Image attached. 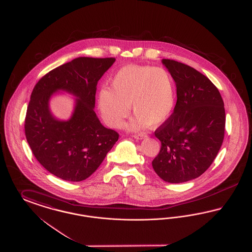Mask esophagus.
I'll list each match as a JSON object with an SVG mask.
<instances>
[{
  "mask_svg": "<svg viewBox=\"0 0 252 252\" xmlns=\"http://www.w3.org/2000/svg\"><path fill=\"white\" fill-rule=\"evenodd\" d=\"M135 139H137V140H143V139H144V138H146V135L145 134H144V133H141V134H136V135H134L133 136Z\"/></svg>",
  "mask_w": 252,
  "mask_h": 252,
  "instance_id": "esophagus-1",
  "label": "esophagus"
}]
</instances>
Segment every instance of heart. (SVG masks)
I'll return each mask as SVG.
<instances>
[{"mask_svg": "<svg viewBox=\"0 0 252 252\" xmlns=\"http://www.w3.org/2000/svg\"><path fill=\"white\" fill-rule=\"evenodd\" d=\"M176 105V83L172 74L161 67L127 65L110 80V90L98 94V107L105 123L113 128L122 126L129 113L135 117L128 129L157 127L170 118Z\"/></svg>", "mask_w": 252, "mask_h": 252, "instance_id": "1", "label": "heart"}]
</instances>
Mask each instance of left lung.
Returning <instances> with one entry per match:
<instances>
[{
	"label": "left lung",
	"instance_id": "left-lung-1",
	"mask_svg": "<svg viewBox=\"0 0 252 252\" xmlns=\"http://www.w3.org/2000/svg\"><path fill=\"white\" fill-rule=\"evenodd\" d=\"M161 62L175 80L177 104L155 131L161 147L152 166L161 180L182 183L201 176L217 156L225 133L224 102L201 72L175 60Z\"/></svg>",
	"mask_w": 252,
	"mask_h": 252
}]
</instances>
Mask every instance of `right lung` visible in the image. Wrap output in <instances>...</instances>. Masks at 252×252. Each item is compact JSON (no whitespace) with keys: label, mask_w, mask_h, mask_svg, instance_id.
Returning <instances> with one entry per match:
<instances>
[{"label":"right lung","mask_w":252,"mask_h":252,"mask_svg":"<svg viewBox=\"0 0 252 252\" xmlns=\"http://www.w3.org/2000/svg\"><path fill=\"white\" fill-rule=\"evenodd\" d=\"M114 62L113 58H77L45 74L32 92L26 140L37 161L61 180L88 179L118 141V133L105 127L94 110L97 83ZM57 92L76 98L68 121L50 111L49 101Z\"/></svg>","instance_id":"obj_1"}]
</instances>
